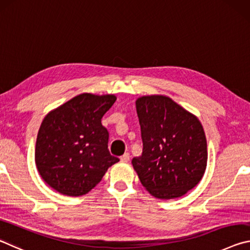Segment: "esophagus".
<instances>
[{
    "mask_svg": "<svg viewBox=\"0 0 250 250\" xmlns=\"http://www.w3.org/2000/svg\"><path fill=\"white\" fill-rule=\"evenodd\" d=\"M129 157H130L129 153H125L124 155H123V156H121V161L126 163V162H128V161H129Z\"/></svg>",
    "mask_w": 250,
    "mask_h": 250,
    "instance_id": "obj_1",
    "label": "esophagus"
}]
</instances>
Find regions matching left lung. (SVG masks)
<instances>
[{"label": "left lung", "mask_w": 250, "mask_h": 250, "mask_svg": "<svg viewBox=\"0 0 250 250\" xmlns=\"http://www.w3.org/2000/svg\"><path fill=\"white\" fill-rule=\"evenodd\" d=\"M143 153L132 164L149 194L159 199L185 195L207 165L205 132L197 117L163 95L136 101Z\"/></svg>", "instance_id": "1"}]
</instances>
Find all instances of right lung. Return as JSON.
Here are the masks:
<instances>
[{
	"label": "right lung",
	"mask_w": 250,
	"mask_h": 250,
	"mask_svg": "<svg viewBox=\"0 0 250 250\" xmlns=\"http://www.w3.org/2000/svg\"><path fill=\"white\" fill-rule=\"evenodd\" d=\"M115 95L80 94L44 117L35 146L41 177L67 196L87 194L120 159L108 150V132L102 117Z\"/></svg>",
	"instance_id": "right-lung-1"
}]
</instances>
